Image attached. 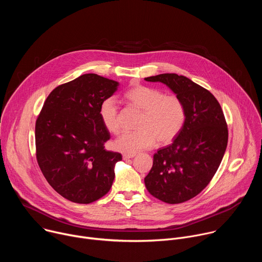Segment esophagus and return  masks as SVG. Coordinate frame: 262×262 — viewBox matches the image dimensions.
<instances>
[{
	"label": "esophagus",
	"mask_w": 262,
	"mask_h": 262,
	"mask_svg": "<svg viewBox=\"0 0 262 262\" xmlns=\"http://www.w3.org/2000/svg\"><path fill=\"white\" fill-rule=\"evenodd\" d=\"M123 160L124 161H126V160H129V159H133V158H135V155H123Z\"/></svg>",
	"instance_id": "34e87169"
}]
</instances>
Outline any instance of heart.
<instances>
[{"label": "heart", "instance_id": "obj_1", "mask_svg": "<svg viewBox=\"0 0 262 262\" xmlns=\"http://www.w3.org/2000/svg\"><path fill=\"white\" fill-rule=\"evenodd\" d=\"M124 97L130 104L143 111V115L138 132H123L114 141L113 146L117 151L136 155L150 149L157 140L160 144H168L180 133L185 120V108L179 97L165 95L156 88L144 85L129 88ZM99 117L110 133H118V105L114 97L102 100Z\"/></svg>", "mask_w": 262, "mask_h": 262}]
</instances>
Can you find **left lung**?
<instances>
[{
    "label": "left lung",
    "instance_id": "obj_1",
    "mask_svg": "<svg viewBox=\"0 0 262 262\" xmlns=\"http://www.w3.org/2000/svg\"><path fill=\"white\" fill-rule=\"evenodd\" d=\"M165 84L182 101L184 124L172 144L159 149L145 185L169 204L197 196L215 174L228 143V129L215 97L192 80L176 73L145 78Z\"/></svg>",
    "mask_w": 262,
    "mask_h": 262
}]
</instances>
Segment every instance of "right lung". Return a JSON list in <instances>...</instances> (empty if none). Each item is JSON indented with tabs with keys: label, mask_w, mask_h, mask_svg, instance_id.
Listing matches in <instances>:
<instances>
[{
	"label": "right lung",
	"mask_w": 262,
	"mask_h": 262,
	"mask_svg": "<svg viewBox=\"0 0 262 262\" xmlns=\"http://www.w3.org/2000/svg\"><path fill=\"white\" fill-rule=\"evenodd\" d=\"M118 86L95 73L83 74L55 88L37 118V162L52 188L71 202H94L113 184L122 156L103 147L110 133L100 120L99 105Z\"/></svg>",
	"instance_id": "obj_1"
}]
</instances>
